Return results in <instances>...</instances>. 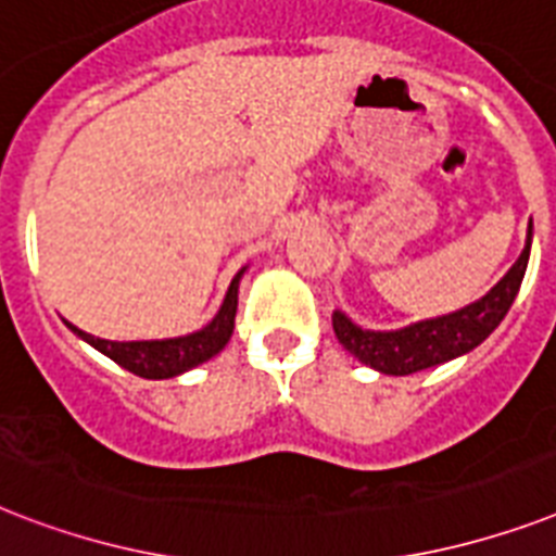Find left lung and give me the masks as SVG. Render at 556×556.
Listing matches in <instances>:
<instances>
[{
  "mask_svg": "<svg viewBox=\"0 0 556 556\" xmlns=\"http://www.w3.org/2000/svg\"><path fill=\"white\" fill-rule=\"evenodd\" d=\"M528 253H531V230L528 242L514 262V268L479 300L456 314H444L435 320L415 323L401 331H366L349 320L346 314H331L334 334L361 364L383 375H413V371L430 369L444 361L465 355L476 349L508 314L514 296L519 294L522 277L528 268Z\"/></svg>",
  "mask_w": 556,
  "mask_h": 556,
  "instance_id": "obj_1",
  "label": "left lung"
}]
</instances>
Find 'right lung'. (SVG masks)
<instances>
[{"label":"right lung","instance_id":"obj_1","mask_svg":"<svg viewBox=\"0 0 556 556\" xmlns=\"http://www.w3.org/2000/svg\"><path fill=\"white\" fill-rule=\"evenodd\" d=\"M239 279H242V270L236 274L230 288H227V296L218 314L213 317V323H207L201 331H192L187 338H173V340H132V343H115V340L94 338V334H86L77 326L68 323V329L83 338L89 346H94L98 352H103L106 357H112L117 366H124L138 378H176L181 371L192 369V366L204 364L213 355H218L222 349L227 346V340L233 334V320H236V303H239Z\"/></svg>","mask_w":556,"mask_h":556}]
</instances>
